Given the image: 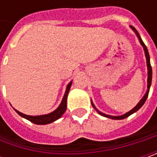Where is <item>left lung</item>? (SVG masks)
<instances>
[{
  "label": "left lung",
  "mask_w": 157,
  "mask_h": 157,
  "mask_svg": "<svg viewBox=\"0 0 157 157\" xmlns=\"http://www.w3.org/2000/svg\"><path fill=\"white\" fill-rule=\"evenodd\" d=\"M132 28V29L136 32V34L137 35V36H138V38H139V41H140V43H141V44L143 47V49H144V52H145V56H146V59H147V66H148V90H147V93L145 94V95L143 96V98H142V100H140V102L137 104V105L131 110V111L128 112L127 113H125L123 115H121V116H111V115H107V114H105V113H101L100 112L96 107H95V105H94V103L92 102V105L94 106V108L96 110V111L98 112L99 113H100V115H102V116H105V117L107 118H110V119H113V120H122V119H125V118L128 117L129 115H131L132 113H136V111H138L141 107H142L143 104L145 103V101L147 100V98H148V93H149V88H150V86H151V81H152V68H151V65H150V59H149V54H148V49H147V47L146 45L144 44V43L142 42V38L140 37V35L139 33L137 32V30H136V29L134 27H131Z\"/></svg>",
  "instance_id": "left-lung-1"
}]
</instances>
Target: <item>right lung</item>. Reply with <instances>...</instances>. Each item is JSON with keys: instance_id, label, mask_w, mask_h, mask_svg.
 Returning <instances> with one entry per match:
<instances>
[{"instance_id": "add662e5", "label": "right lung", "mask_w": 157, "mask_h": 157, "mask_svg": "<svg viewBox=\"0 0 157 157\" xmlns=\"http://www.w3.org/2000/svg\"><path fill=\"white\" fill-rule=\"evenodd\" d=\"M71 86V82H70L69 85L67 86L66 87V91H65V94L63 96V100L61 102L60 105L57 107V109L54 112H52L51 113H48V114H44V115H39V116H30V115H26L24 113H21L19 111L15 110V112L21 115V117L27 119L28 121H31L35 124H37V125H45V124L52 123L53 121H57V119L61 117L63 114V113L66 111V106H67V96H68V93L70 91V88Z\"/></svg>"}]
</instances>
